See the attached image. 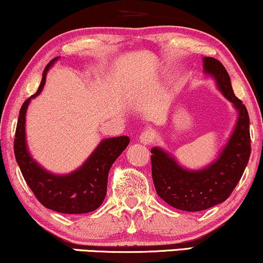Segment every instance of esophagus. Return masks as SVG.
I'll list each match as a JSON object with an SVG mask.
<instances>
[{
	"label": "esophagus",
	"mask_w": 263,
	"mask_h": 263,
	"mask_svg": "<svg viewBox=\"0 0 263 263\" xmlns=\"http://www.w3.org/2000/svg\"><path fill=\"white\" fill-rule=\"evenodd\" d=\"M154 132L152 129H145L140 136V142L143 144H151L153 142Z\"/></svg>",
	"instance_id": "1"
}]
</instances>
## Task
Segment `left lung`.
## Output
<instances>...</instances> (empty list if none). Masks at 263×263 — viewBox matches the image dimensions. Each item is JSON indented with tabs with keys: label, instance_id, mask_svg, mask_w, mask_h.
Returning <instances> with one entry per match:
<instances>
[{
	"label": "left lung",
	"instance_id": "8db88e82",
	"mask_svg": "<svg viewBox=\"0 0 263 263\" xmlns=\"http://www.w3.org/2000/svg\"><path fill=\"white\" fill-rule=\"evenodd\" d=\"M203 69L238 111L235 128L219 157L204 169L187 170L162 148L151 149L152 178L158 196L186 212L208 210L226 201L241 179L251 154L248 110L234 94L226 67L217 59L204 58Z\"/></svg>",
	"mask_w": 263,
	"mask_h": 263
}]
</instances>
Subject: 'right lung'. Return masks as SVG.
I'll use <instances>...</instances> for the list:
<instances>
[{
  "instance_id": "1",
  "label": "right lung",
  "mask_w": 263,
  "mask_h": 263,
  "mask_svg": "<svg viewBox=\"0 0 263 263\" xmlns=\"http://www.w3.org/2000/svg\"><path fill=\"white\" fill-rule=\"evenodd\" d=\"M58 60L59 58H55L49 62L36 93L25 100L21 107L15 128L14 156L25 182L44 207L65 214L89 213L103 203L110 167L126 149L129 138L120 136L103 140L83 165L67 175L46 172L31 158L25 141V114L30 100L41 93L47 71Z\"/></svg>"
}]
</instances>
